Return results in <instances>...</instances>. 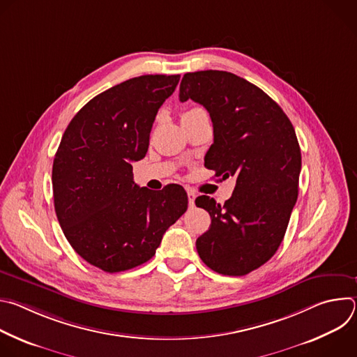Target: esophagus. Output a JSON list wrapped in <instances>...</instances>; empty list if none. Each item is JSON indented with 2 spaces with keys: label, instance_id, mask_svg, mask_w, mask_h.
<instances>
[{
  "label": "esophagus",
  "instance_id": "obj_1",
  "mask_svg": "<svg viewBox=\"0 0 357 357\" xmlns=\"http://www.w3.org/2000/svg\"><path fill=\"white\" fill-rule=\"evenodd\" d=\"M195 199H196V195L193 190H188V202H189V208H193L195 206Z\"/></svg>",
  "mask_w": 357,
  "mask_h": 357
}]
</instances>
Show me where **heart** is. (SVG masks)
Returning <instances> with one entry per match:
<instances>
[{"label": "heart", "mask_w": 357, "mask_h": 357, "mask_svg": "<svg viewBox=\"0 0 357 357\" xmlns=\"http://www.w3.org/2000/svg\"><path fill=\"white\" fill-rule=\"evenodd\" d=\"M192 110H199V109H197V107H196V109H192ZM192 110H189V112H192Z\"/></svg>", "instance_id": "obj_1"}]
</instances>
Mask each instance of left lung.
Returning <instances> with one entry per match:
<instances>
[{
	"label": "left lung",
	"instance_id": "obj_1",
	"mask_svg": "<svg viewBox=\"0 0 357 357\" xmlns=\"http://www.w3.org/2000/svg\"><path fill=\"white\" fill-rule=\"evenodd\" d=\"M205 107L213 144L205 167L236 179L229 200L196 197L212 225L196 240L199 257L223 275H245L278 250L298 197L301 149L295 130L275 101L243 77L223 70L186 73L179 100Z\"/></svg>",
	"mask_w": 357,
	"mask_h": 357
}]
</instances>
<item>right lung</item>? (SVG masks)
<instances>
[{
    "instance_id": "obj_1",
    "label": "right lung",
    "mask_w": 357,
    "mask_h": 357,
    "mask_svg": "<svg viewBox=\"0 0 357 357\" xmlns=\"http://www.w3.org/2000/svg\"><path fill=\"white\" fill-rule=\"evenodd\" d=\"M179 77L138 76L97 94L72 119L56 151L59 225L79 256L106 273L146 263L188 209L182 186L139 188L131 165L145 157L155 116Z\"/></svg>"
}]
</instances>
